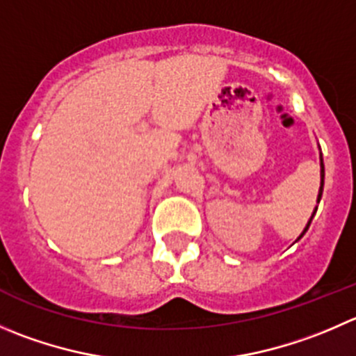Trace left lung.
Returning a JSON list of instances; mask_svg holds the SVG:
<instances>
[{
	"label": "left lung",
	"instance_id": "8db88e82",
	"mask_svg": "<svg viewBox=\"0 0 356 356\" xmlns=\"http://www.w3.org/2000/svg\"><path fill=\"white\" fill-rule=\"evenodd\" d=\"M320 177H322V182H320V191H318V198H316V202L320 203V200H322V193H323V179H325V168H323V158H322V153H320ZM316 209H318V207H316ZM316 209H315V212H316ZM315 212H313V216H315ZM313 216H312V219L308 220V224H306V227H305V231H302L301 234H299V238L298 240H301L302 236H305V233L306 231H308V227H309V224H312V220H313Z\"/></svg>",
	"mask_w": 356,
	"mask_h": 356
}]
</instances>
